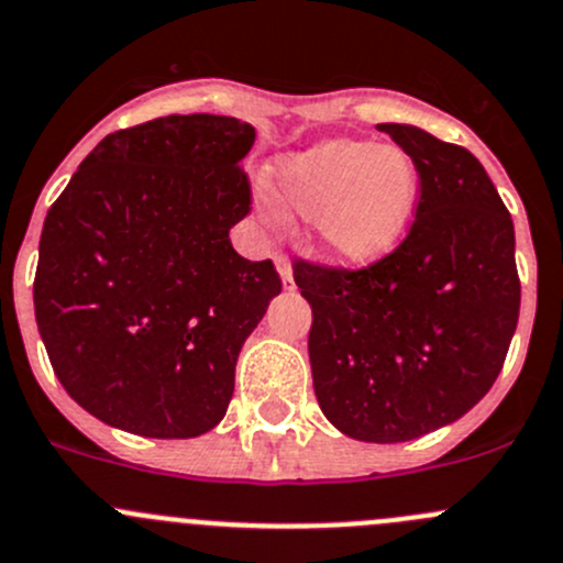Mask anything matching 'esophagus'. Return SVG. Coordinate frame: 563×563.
I'll return each mask as SVG.
<instances>
[{
  "label": "esophagus",
  "instance_id": "1",
  "mask_svg": "<svg viewBox=\"0 0 563 563\" xmlns=\"http://www.w3.org/2000/svg\"><path fill=\"white\" fill-rule=\"evenodd\" d=\"M275 264H277V272H280V280H283V288L286 291H294V275H291V264H288V258L283 253L275 255Z\"/></svg>",
  "mask_w": 563,
  "mask_h": 563
}]
</instances>
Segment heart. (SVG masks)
Listing matches in <instances>:
<instances>
[{
    "mask_svg": "<svg viewBox=\"0 0 563 563\" xmlns=\"http://www.w3.org/2000/svg\"><path fill=\"white\" fill-rule=\"evenodd\" d=\"M418 189L407 151L349 136L321 140L272 165L277 206L313 220L321 255L346 269L379 264L404 242Z\"/></svg>",
    "mask_w": 563,
    "mask_h": 563,
    "instance_id": "1",
    "label": "heart"
}]
</instances>
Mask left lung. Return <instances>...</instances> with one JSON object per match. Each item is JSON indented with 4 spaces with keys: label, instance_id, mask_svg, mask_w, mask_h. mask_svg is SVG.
Here are the masks:
<instances>
[{
    "label": "left lung",
    "instance_id": "8db88e82",
    "mask_svg": "<svg viewBox=\"0 0 563 563\" xmlns=\"http://www.w3.org/2000/svg\"><path fill=\"white\" fill-rule=\"evenodd\" d=\"M412 156L420 200L407 239L365 269L297 261L313 310V390L332 427L407 443L460 420L504 368L520 316L515 222L471 151L379 123Z\"/></svg>",
    "mask_w": 563,
    "mask_h": 563
}]
</instances>
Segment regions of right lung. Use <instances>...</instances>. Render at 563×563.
<instances>
[{"label": "right lung", "mask_w": 563, "mask_h": 563, "mask_svg": "<svg viewBox=\"0 0 563 563\" xmlns=\"http://www.w3.org/2000/svg\"><path fill=\"white\" fill-rule=\"evenodd\" d=\"M255 129L167 114L107 134L48 209L35 321L68 396L140 438L214 429L236 360L283 283L233 250Z\"/></svg>", "instance_id": "1"}]
</instances>
